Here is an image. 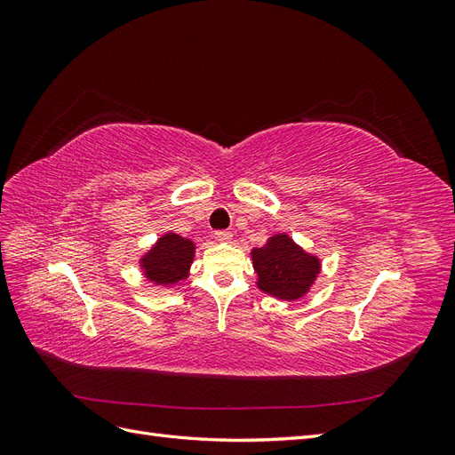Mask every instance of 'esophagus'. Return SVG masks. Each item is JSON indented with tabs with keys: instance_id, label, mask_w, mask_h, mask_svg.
<instances>
[{
	"instance_id": "esophagus-1",
	"label": "esophagus",
	"mask_w": 455,
	"mask_h": 455,
	"mask_svg": "<svg viewBox=\"0 0 455 455\" xmlns=\"http://www.w3.org/2000/svg\"><path fill=\"white\" fill-rule=\"evenodd\" d=\"M231 237H233V233H231V231H226V229H220V231L214 233V239L220 241V243H229Z\"/></svg>"
}]
</instances>
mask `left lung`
<instances>
[{
    "instance_id": "8db88e82",
    "label": "left lung",
    "mask_w": 455,
    "mask_h": 455,
    "mask_svg": "<svg viewBox=\"0 0 455 455\" xmlns=\"http://www.w3.org/2000/svg\"><path fill=\"white\" fill-rule=\"evenodd\" d=\"M252 264L259 291L288 301L306 296L321 273L319 258L307 254L286 233L273 235L261 249H254Z\"/></svg>"
}]
</instances>
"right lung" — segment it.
<instances>
[{"label": "right lung", "instance_id": "obj_1", "mask_svg": "<svg viewBox=\"0 0 455 455\" xmlns=\"http://www.w3.org/2000/svg\"><path fill=\"white\" fill-rule=\"evenodd\" d=\"M196 256L194 241L176 233H164L140 259L146 279L154 284H176L188 277Z\"/></svg>", "mask_w": 455, "mask_h": 455}]
</instances>
